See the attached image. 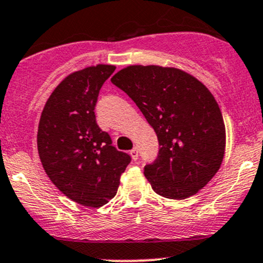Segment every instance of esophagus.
<instances>
[{
	"label": "esophagus",
	"instance_id": "34e87169",
	"mask_svg": "<svg viewBox=\"0 0 263 263\" xmlns=\"http://www.w3.org/2000/svg\"><path fill=\"white\" fill-rule=\"evenodd\" d=\"M129 154H131L132 160L137 161V158H138V148H137V147H134V148H132L131 151H129Z\"/></svg>",
	"mask_w": 263,
	"mask_h": 263
}]
</instances>
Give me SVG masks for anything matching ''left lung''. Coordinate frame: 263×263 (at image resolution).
<instances>
[{"instance_id": "8db88e82", "label": "left lung", "mask_w": 263, "mask_h": 263, "mask_svg": "<svg viewBox=\"0 0 263 263\" xmlns=\"http://www.w3.org/2000/svg\"><path fill=\"white\" fill-rule=\"evenodd\" d=\"M111 82L141 109L157 135V158L145 176L157 195L183 200L203 189L220 168L226 128L203 83L174 67L128 66Z\"/></svg>"}]
</instances>
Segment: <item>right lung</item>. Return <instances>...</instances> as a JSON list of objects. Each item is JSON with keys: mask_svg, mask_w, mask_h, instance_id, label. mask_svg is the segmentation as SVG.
<instances>
[{"mask_svg": "<svg viewBox=\"0 0 263 263\" xmlns=\"http://www.w3.org/2000/svg\"><path fill=\"white\" fill-rule=\"evenodd\" d=\"M115 70L97 65L68 74L46 102L37 132L40 160L52 183L72 201L96 209L116 196L131 162L95 115L100 89Z\"/></svg>", "mask_w": 263, "mask_h": 263, "instance_id": "right-lung-1", "label": "right lung"}]
</instances>
